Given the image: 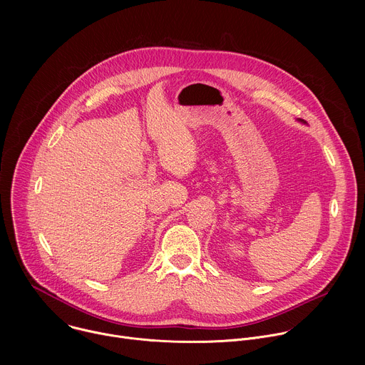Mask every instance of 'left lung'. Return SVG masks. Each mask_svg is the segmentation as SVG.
I'll list each match as a JSON object with an SVG mask.
<instances>
[{"label": "left lung", "mask_w": 365, "mask_h": 365, "mask_svg": "<svg viewBox=\"0 0 365 365\" xmlns=\"http://www.w3.org/2000/svg\"><path fill=\"white\" fill-rule=\"evenodd\" d=\"M302 121H303V120H302Z\"/></svg>", "instance_id": "8db88e82"}]
</instances>
